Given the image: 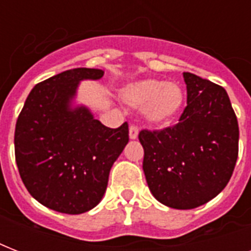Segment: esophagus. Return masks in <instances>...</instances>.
Segmentation results:
<instances>
[{
	"label": "esophagus",
	"instance_id": "1",
	"mask_svg": "<svg viewBox=\"0 0 251 251\" xmlns=\"http://www.w3.org/2000/svg\"><path fill=\"white\" fill-rule=\"evenodd\" d=\"M138 133H139V129H138V126L131 125L129 127V137L130 139H137L138 138Z\"/></svg>",
	"mask_w": 251,
	"mask_h": 251
}]
</instances>
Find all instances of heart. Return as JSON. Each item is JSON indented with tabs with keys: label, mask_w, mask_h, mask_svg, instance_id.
Instances as JSON below:
<instances>
[{
	"label": "heart",
	"mask_w": 251,
	"mask_h": 251,
	"mask_svg": "<svg viewBox=\"0 0 251 251\" xmlns=\"http://www.w3.org/2000/svg\"><path fill=\"white\" fill-rule=\"evenodd\" d=\"M122 100L131 108H143L147 121L161 125L171 121L183 104V92L176 83L143 79L122 90Z\"/></svg>",
	"instance_id": "obj_1"
}]
</instances>
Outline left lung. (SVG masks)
Here are the masks:
<instances>
[{
  "instance_id": "obj_1",
  "label": "left lung",
  "mask_w": 251,
  "mask_h": 251,
  "mask_svg": "<svg viewBox=\"0 0 251 251\" xmlns=\"http://www.w3.org/2000/svg\"><path fill=\"white\" fill-rule=\"evenodd\" d=\"M187 105L178 124L142 130L143 172L152 195L177 210H191L215 198L229 182L238 156L237 117L226 91L183 73Z\"/></svg>"
}]
</instances>
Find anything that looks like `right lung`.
<instances>
[{
  "label": "right lung",
  "mask_w": 251,
  "mask_h": 251,
  "mask_svg": "<svg viewBox=\"0 0 251 251\" xmlns=\"http://www.w3.org/2000/svg\"><path fill=\"white\" fill-rule=\"evenodd\" d=\"M100 69L60 73L33 87L17 120L15 161L27 190L57 212L83 214L98 206L110 168L129 142V126L106 127L86 106L72 108L79 82Z\"/></svg>",
  "instance_id": "add662e5"
}]
</instances>
